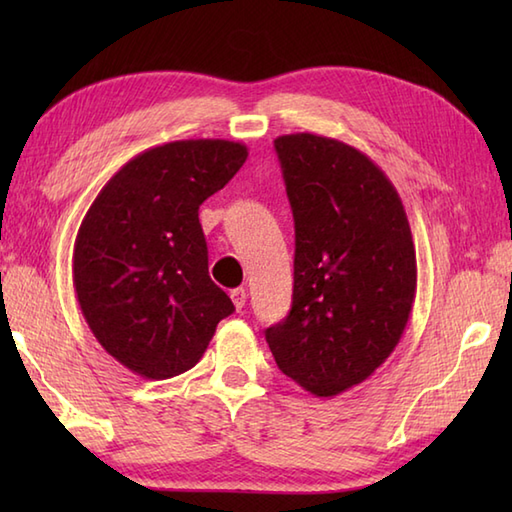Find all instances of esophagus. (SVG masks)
<instances>
[{"mask_svg": "<svg viewBox=\"0 0 512 512\" xmlns=\"http://www.w3.org/2000/svg\"><path fill=\"white\" fill-rule=\"evenodd\" d=\"M231 299L235 310H242L246 306V290L244 288H233L231 290Z\"/></svg>", "mask_w": 512, "mask_h": 512, "instance_id": "esophagus-1", "label": "esophagus"}]
</instances>
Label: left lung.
<instances>
[{
  "instance_id": "1",
  "label": "left lung",
  "mask_w": 512,
  "mask_h": 512,
  "mask_svg": "<svg viewBox=\"0 0 512 512\" xmlns=\"http://www.w3.org/2000/svg\"><path fill=\"white\" fill-rule=\"evenodd\" d=\"M275 149L295 217V288L266 341L281 372L332 398L396 350L416 299V246L396 187L363 151L310 132Z\"/></svg>"
}]
</instances>
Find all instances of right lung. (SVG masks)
<instances>
[{"label":"right lung","instance_id":"add662e5","mask_svg":"<svg viewBox=\"0 0 512 512\" xmlns=\"http://www.w3.org/2000/svg\"><path fill=\"white\" fill-rule=\"evenodd\" d=\"M248 158L222 138L173 140L127 160L85 213L72 279L85 323L149 380L187 372L235 308L209 277L198 209Z\"/></svg>","mask_w":512,"mask_h":512}]
</instances>
